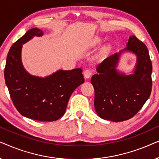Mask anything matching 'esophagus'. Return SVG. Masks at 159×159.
Masks as SVG:
<instances>
[{"label": "esophagus", "mask_w": 159, "mask_h": 159, "mask_svg": "<svg viewBox=\"0 0 159 159\" xmlns=\"http://www.w3.org/2000/svg\"><path fill=\"white\" fill-rule=\"evenodd\" d=\"M92 75H93V71L90 69H86L85 71H84V77L86 78V79H88V78H90Z\"/></svg>", "instance_id": "1"}]
</instances>
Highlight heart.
I'll return each instance as SVG.
<instances>
[{"label": "heart", "mask_w": 159, "mask_h": 159, "mask_svg": "<svg viewBox=\"0 0 159 159\" xmlns=\"http://www.w3.org/2000/svg\"><path fill=\"white\" fill-rule=\"evenodd\" d=\"M101 39H100V38H95V39H94V40L93 41L92 45H96V44H98V43H101Z\"/></svg>", "instance_id": "obj_1"}]
</instances>
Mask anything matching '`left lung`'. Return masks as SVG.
I'll return each mask as SVG.
<instances>
[{"instance_id":"8db88e82","label":"left lung","mask_w":159,"mask_h":159,"mask_svg":"<svg viewBox=\"0 0 159 159\" xmlns=\"http://www.w3.org/2000/svg\"><path fill=\"white\" fill-rule=\"evenodd\" d=\"M127 46L124 51H131L138 57L133 75H125L116 71L120 51L98 65V73L91 78L95 90V109L106 120L123 121L132 118L151 95L152 63L146 45L131 36Z\"/></svg>"}]
</instances>
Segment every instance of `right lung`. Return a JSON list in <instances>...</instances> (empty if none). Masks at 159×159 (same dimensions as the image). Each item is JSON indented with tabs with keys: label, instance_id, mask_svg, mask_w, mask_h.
I'll list each match as a JSON object with an SVG mask.
<instances>
[{
	"label": "right lung",
	"instance_id": "obj_1",
	"mask_svg": "<svg viewBox=\"0 0 159 159\" xmlns=\"http://www.w3.org/2000/svg\"><path fill=\"white\" fill-rule=\"evenodd\" d=\"M43 34L42 30L32 28L12 45L6 58L4 77L13 103L22 116L53 121L65 114L71 95L84 80L80 68L58 70L45 78L32 76L25 71L21 61L22 44Z\"/></svg>",
	"mask_w": 159,
	"mask_h": 159
}]
</instances>
